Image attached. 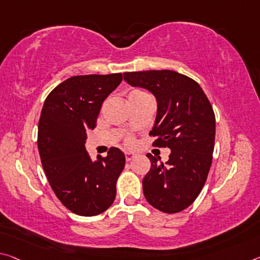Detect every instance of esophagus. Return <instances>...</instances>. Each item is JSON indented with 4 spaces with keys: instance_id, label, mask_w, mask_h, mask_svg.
<instances>
[{
    "instance_id": "34e87169",
    "label": "esophagus",
    "mask_w": 260,
    "mask_h": 260,
    "mask_svg": "<svg viewBox=\"0 0 260 260\" xmlns=\"http://www.w3.org/2000/svg\"><path fill=\"white\" fill-rule=\"evenodd\" d=\"M137 154H135V152H132V151H126L125 152V157H126V160H132V159H134L135 157H137Z\"/></svg>"
}]
</instances>
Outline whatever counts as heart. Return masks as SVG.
<instances>
[{
    "mask_svg": "<svg viewBox=\"0 0 260 260\" xmlns=\"http://www.w3.org/2000/svg\"><path fill=\"white\" fill-rule=\"evenodd\" d=\"M135 92H141V91H135ZM134 143V141H133V139H128L127 140V145L128 146H132Z\"/></svg>",
    "mask_w": 260,
    "mask_h": 260,
    "instance_id": "obj_1",
    "label": "heart"
}]
</instances>
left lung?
I'll return each instance as SVG.
<instances>
[{"mask_svg":"<svg viewBox=\"0 0 260 260\" xmlns=\"http://www.w3.org/2000/svg\"><path fill=\"white\" fill-rule=\"evenodd\" d=\"M132 86L149 90L157 102L150 135L154 145L171 150L163 164L147 154L151 167L142 180L143 194L152 207L172 214L184 211L197 199L211 169L215 114L201 86L174 71L123 74Z\"/></svg>","mask_w":260,"mask_h":260,"instance_id":"8db88e82","label":"left lung"}]
</instances>
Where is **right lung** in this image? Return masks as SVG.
I'll return each instance as SVG.
<instances>
[{"label": "right lung", "mask_w": 260, "mask_h": 260, "mask_svg": "<svg viewBox=\"0 0 260 260\" xmlns=\"http://www.w3.org/2000/svg\"><path fill=\"white\" fill-rule=\"evenodd\" d=\"M120 73L73 76L53 89L38 125V149L48 183L64 207L81 216L105 212L115 199L125 155L111 148L90 158L86 131L96 127L103 102L121 83Z\"/></svg>", "instance_id": "right-lung-1"}]
</instances>
